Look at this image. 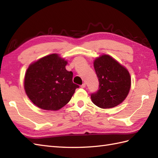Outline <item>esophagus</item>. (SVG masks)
Wrapping results in <instances>:
<instances>
[{
  "label": "esophagus",
  "mask_w": 158,
  "mask_h": 158,
  "mask_svg": "<svg viewBox=\"0 0 158 158\" xmlns=\"http://www.w3.org/2000/svg\"><path fill=\"white\" fill-rule=\"evenodd\" d=\"M81 88H85V83H83V84L81 85Z\"/></svg>",
  "instance_id": "esophagus-1"
}]
</instances>
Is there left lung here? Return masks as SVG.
Wrapping results in <instances>:
<instances>
[{
	"instance_id": "obj_1",
	"label": "left lung",
	"mask_w": 158,
	"mask_h": 158,
	"mask_svg": "<svg viewBox=\"0 0 158 158\" xmlns=\"http://www.w3.org/2000/svg\"><path fill=\"white\" fill-rule=\"evenodd\" d=\"M98 78V91L91 94L92 102L102 109L113 108L122 103L128 94L131 78L125 67L109 55H102L94 62Z\"/></svg>"
}]
</instances>
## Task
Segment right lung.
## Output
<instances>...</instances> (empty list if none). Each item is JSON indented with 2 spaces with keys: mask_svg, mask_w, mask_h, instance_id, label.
<instances>
[{
  "mask_svg": "<svg viewBox=\"0 0 158 158\" xmlns=\"http://www.w3.org/2000/svg\"><path fill=\"white\" fill-rule=\"evenodd\" d=\"M66 60L53 53L29 66L25 75L24 89L29 99L40 109H60L79 87L73 82V73L66 69Z\"/></svg>",
  "mask_w": 158,
  "mask_h": 158,
  "instance_id": "obj_1",
  "label": "right lung"
}]
</instances>
